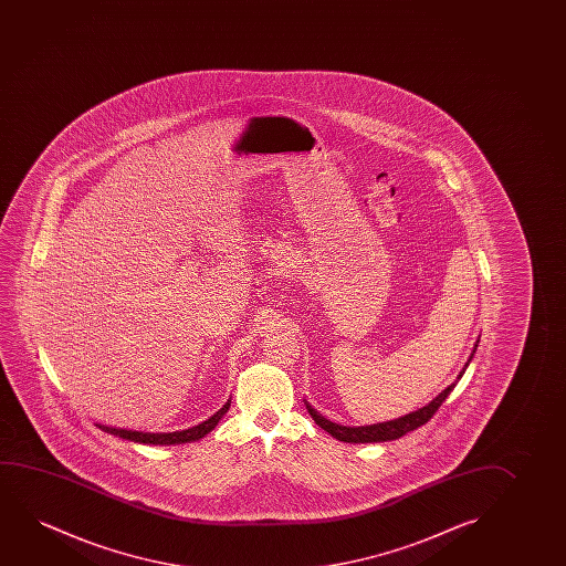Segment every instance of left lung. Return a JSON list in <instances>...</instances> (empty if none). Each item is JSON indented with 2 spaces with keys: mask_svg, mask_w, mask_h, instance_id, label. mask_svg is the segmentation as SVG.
I'll list each match as a JSON object with an SVG mask.
<instances>
[{
  "mask_svg": "<svg viewBox=\"0 0 566 566\" xmlns=\"http://www.w3.org/2000/svg\"><path fill=\"white\" fill-rule=\"evenodd\" d=\"M475 348H478V344H475ZM475 348H473V354H475ZM472 354V356H473ZM472 361V357L468 359V364ZM465 364V367H468ZM462 369L460 375H458V379H462V375L465 371ZM457 387V380L450 385V387L444 388L441 395L433 398L431 402L423 406V408H419L418 411H411L408 416H403V418L395 419V421H385V423H377V426H367V427H342L338 423H333V421H328V419L323 418L321 413L313 410L310 403H307V410H310L311 418L315 419V423L318 427H323L326 433L333 434L334 439H338V441L344 442H382V441H395V439H400L402 434L410 433L413 429H418V427L426 426L429 419L433 418L434 411L441 408V403L447 400V396L454 390Z\"/></svg>",
  "mask_w": 566,
  "mask_h": 566,
  "instance_id": "left-lung-1",
  "label": "left lung"
}]
</instances>
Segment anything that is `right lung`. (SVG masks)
<instances>
[{
    "label": "right lung",
    "instance_id": "1",
    "mask_svg": "<svg viewBox=\"0 0 566 566\" xmlns=\"http://www.w3.org/2000/svg\"><path fill=\"white\" fill-rule=\"evenodd\" d=\"M230 408V400L212 416V418L202 421L201 426L191 427L186 431H176V433H139V431H125V429H114V427L98 426L106 433L116 434L122 439L133 442H145V444H181V442L197 441L205 434L210 433L218 426L220 418L224 416Z\"/></svg>",
    "mask_w": 566,
    "mask_h": 566
}]
</instances>
